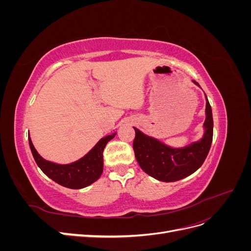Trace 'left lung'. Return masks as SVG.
<instances>
[{
	"label": "left lung",
	"instance_id": "left-lung-1",
	"mask_svg": "<svg viewBox=\"0 0 251 251\" xmlns=\"http://www.w3.org/2000/svg\"><path fill=\"white\" fill-rule=\"evenodd\" d=\"M198 87L199 83L193 80ZM206 98L203 137L184 148H172L156 138L143 134L134 127L136 136L133 142L135 157L140 168L153 178L163 182L183 179L198 170L206 159L212 141L214 120L211 107Z\"/></svg>",
	"mask_w": 251,
	"mask_h": 251
}]
</instances>
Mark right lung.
<instances>
[{
  "label": "right lung",
  "mask_w": 251,
  "mask_h": 251,
  "mask_svg": "<svg viewBox=\"0 0 251 251\" xmlns=\"http://www.w3.org/2000/svg\"><path fill=\"white\" fill-rule=\"evenodd\" d=\"M116 133L102 137L95 147L79 160L69 164H57L45 159L37 153L29 136V146L34 160L43 173L56 183L68 188L87 187L100 179L103 170V150L107 143L115 137Z\"/></svg>",
  "instance_id": "add662e5"
}]
</instances>
